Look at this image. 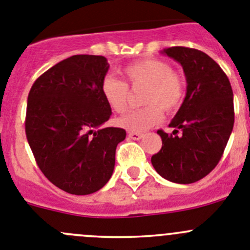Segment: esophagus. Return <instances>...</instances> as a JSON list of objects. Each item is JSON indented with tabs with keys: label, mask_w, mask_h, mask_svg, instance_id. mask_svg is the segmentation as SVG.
I'll return each instance as SVG.
<instances>
[{
	"label": "esophagus",
	"mask_w": 250,
	"mask_h": 250,
	"mask_svg": "<svg viewBox=\"0 0 250 250\" xmlns=\"http://www.w3.org/2000/svg\"><path fill=\"white\" fill-rule=\"evenodd\" d=\"M128 137L133 141H139V139L143 138V134L142 133H137V132H129L128 133Z\"/></svg>",
	"instance_id": "34e87169"
}]
</instances>
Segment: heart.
I'll return each mask as SVG.
<instances>
[{"mask_svg": "<svg viewBox=\"0 0 250 250\" xmlns=\"http://www.w3.org/2000/svg\"><path fill=\"white\" fill-rule=\"evenodd\" d=\"M123 81L107 76L101 85V93L109 108L122 113L128 106L130 87H146L142 102L146 104L133 109L118 118L117 123L130 132H144L163 120L167 113L175 112L185 99L186 85L180 72L171 69L164 60L149 58L127 65L121 70Z\"/></svg>", "mask_w": 250, "mask_h": 250, "instance_id": "1", "label": "heart"}]
</instances>
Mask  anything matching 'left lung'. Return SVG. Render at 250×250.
Masks as SVG:
<instances>
[{"label": "left lung", "instance_id": "obj_1", "mask_svg": "<svg viewBox=\"0 0 250 250\" xmlns=\"http://www.w3.org/2000/svg\"><path fill=\"white\" fill-rule=\"evenodd\" d=\"M163 53L181 64L188 87L169 125L172 134L158 130L163 146L151 157V164L171 183L192 184L208 175L222 158L234 125L232 86L220 65L204 51L171 46Z\"/></svg>", "mask_w": 250, "mask_h": 250}]
</instances>
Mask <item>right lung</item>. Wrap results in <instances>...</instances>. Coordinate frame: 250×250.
<instances>
[{"label":"right lung","mask_w":250,"mask_h":250,"mask_svg":"<svg viewBox=\"0 0 250 250\" xmlns=\"http://www.w3.org/2000/svg\"><path fill=\"white\" fill-rule=\"evenodd\" d=\"M108 62L72 55L34 81L28 95L25 136L45 178L72 195H88L111 179L123 128L106 127L112 111L101 93Z\"/></svg>","instance_id":"1"}]
</instances>
